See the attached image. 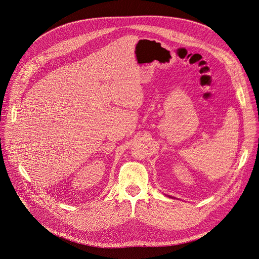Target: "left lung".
Wrapping results in <instances>:
<instances>
[{
  "mask_svg": "<svg viewBox=\"0 0 259 259\" xmlns=\"http://www.w3.org/2000/svg\"><path fill=\"white\" fill-rule=\"evenodd\" d=\"M168 197H170V196H168ZM170 198H172V197H170ZM174 198V197H172Z\"/></svg>",
  "mask_w": 259,
  "mask_h": 259,
  "instance_id": "1",
  "label": "left lung"
}]
</instances>
